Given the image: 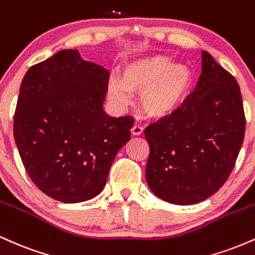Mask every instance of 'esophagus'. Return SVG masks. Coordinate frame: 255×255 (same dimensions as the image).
<instances>
[{
  "instance_id": "obj_1",
  "label": "esophagus",
  "mask_w": 255,
  "mask_h": 255,
  "mask_svg": "<svg viewBox=\"0 0 255 255\" xmlns=\"http://www.w3.org/2000/svg\"><path fill=\"white\" fill-rule=\"evenodd\" d=\"M130 133L133 134V135H141L142 133H144V128L141 127V126H137V125H135V126H133V127H131V129H130Z\"/></svg>"
}]
</instances>
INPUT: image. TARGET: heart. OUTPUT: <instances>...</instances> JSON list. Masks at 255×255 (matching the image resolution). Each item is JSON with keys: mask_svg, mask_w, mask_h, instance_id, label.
Listing matches in <instances>:
<instances>
[{"mask_svg": "<svg viewBox=\"0 0 255 255\" xmlns=\"http://www.w3.org/2000/svg\"><path fill=\"white\" fill-rule=\"evenodd\" d=\"M193 74L183 63H174L164 55H146L128 61L120 79H111L110 101L120 108L139 93L137 107L151 119H165L176 113L188 95Z\"/></svg>", "mask_w": 255, "mask_h": 255, "instance_id": "b5f03b06", "label": "heart"}]
</instances>
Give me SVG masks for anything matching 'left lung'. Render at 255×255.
<instances>
[{"label":"left lung","instance_id":"1","mask_svg":"<svg viewBox=\"0 0 255 255\" xmlns=\"http://www.w3.org/2000/svg\"><path fill=\"white\" fill-rule=\"evenodd\" d=\"M197 87L176 113L145 129L150 145L146 181L153 194L175 205L210 198L235 165L246 119L238 81L201 52Z\"/></svg>","mask_w":255,"mask_h":255}]
</instances>
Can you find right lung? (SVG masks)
Returning a JSON list of instances; mask_svg holds the SVG:
<instances>
[{
  "label": "right lung",
  "instance_id": "obj_1",
  "mask_svg": "<svg viewBox=\"0 0 255 255\" xmlns=\"http://www.w3.org/2000/svg\"><path fill=\"white\" fill-rule=\"evenodd\" d=\"M109 71L61 50L26 72L14 139L28 176L44 194L67 204L97 197L134 120L103 109Z\"/></svg>",
  "mask_w": 255,
  "mask_h": 255
}]
</instances>
